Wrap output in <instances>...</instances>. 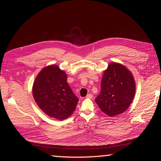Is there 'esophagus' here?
Here are the masks:
<instances>
[{
	"mask_svg": "<svg viewBox=\"0 0 161 161\" xmlns=\"http://www.w3.org/2000/svg\"><path fill=\"white\" fill-rule=\"evenodd\" d=\"M92 97V95L91 94H90V93L86 96V98H87V99H91Z\"/></svg>",
	"mask_w": 161,
	"mask_h": 161,
	"instance_id": "obj_1",
	"label": "esophagus"
}]
</instances>
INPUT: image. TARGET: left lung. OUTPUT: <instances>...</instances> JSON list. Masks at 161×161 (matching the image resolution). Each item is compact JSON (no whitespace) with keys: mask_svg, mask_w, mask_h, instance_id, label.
<instances>
[{"mask_svg":"<svg viewBox=\"0 0 161 161\" xmlns=\"http://www.w3.org/2000/svg\"><path fill=\"white\" fill-rule=\"evenodd\" d=\"M135 92V81L130 71L119 63H111L104 71L101 92L95 102L105 114L114 117L128 109Z\"/></svg>","mask_w":161,"mask_h":161,"instance_id":"8db88e82","label":"left lung"}]
</instances>
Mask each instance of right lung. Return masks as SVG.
<instances>
[{
	"mask_svg": "<svg viewBox=\"0 0 161 161\" xmlns=\"http://www.w3.org/2000/svg\"><path fill=\"white\" fill-rule=\"evenodd\" d=\"M33 96L46 114L59 120L70 117L79 101L68 84L66 72L56 65L45 67L37 75L33 85Z\"/></svg>",
	"mask_w": 161,
	"mask_h": 161,
	"instance_id": "right-lung-1",
	"label": "right lung"
}]
</instances>
